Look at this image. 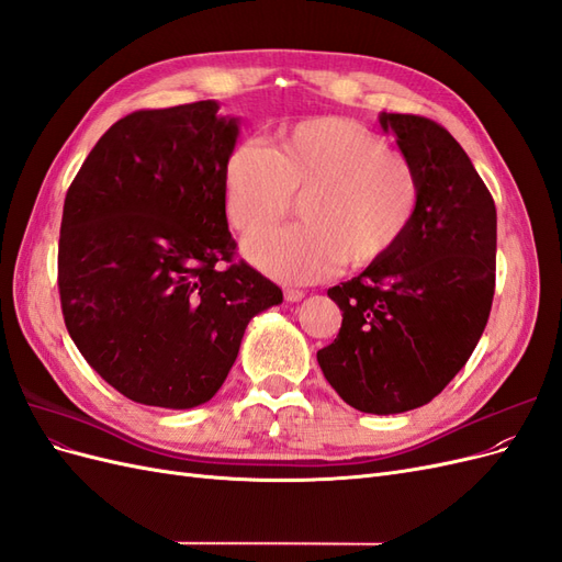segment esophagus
Returning a JSON list of instances; mask_svg holds the SVG:
<instances>
[{"label":"esophagus","mask_w":562,"mask_h":562,"mask_svg":"<svg viewBox=\"0 0 562 562\" xmlns=\"http://www.w3.org/2000/svg\"><path fill=\"white\" fill-rule=\"evenodd\" d=\"M283 295H285V300H288V302H300V300L304 297V293H302V291H297V288H285Z\"/></svg>","instance_id":"1"}]
</instances>
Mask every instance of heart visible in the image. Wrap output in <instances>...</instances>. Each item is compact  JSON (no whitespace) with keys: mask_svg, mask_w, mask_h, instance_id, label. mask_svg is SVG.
I'll use <instances>...</instances> for the list:
<instances>
[{"mask_svg":"<svg viewBox=\"0 0 562 562\" xmlns=\"http://www.w3.org/2000/svg\"><path fill=\"white\" fill-rule=\"evenodd\" d=\"M229 223L241 234L276 224L302 193L305 223L252 236L246 258L285 283H314L339 262L366 267L411 232L422 199L415 164L384 135L345 116L281 128L274 147L239 140L223 166Z\"/></svg>","mask_w":562,"mask_h":562,"instance_id":"obj_1","label":"heart"}]
</instances>
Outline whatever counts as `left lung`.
<instances>
[{
	"mask_svg": "<svg viewBox=\"0 0 562 562\" xmlns=\"http://www.w3.org/2000/svg\"><path fill=\"white\" fill-rule=\"evenodd\" d=\"M419 173V211L386 258L328 291L342 310L323 375L361 413L429 403L464 368L495 295L497 211L452 135L417 114H380Z\"/></svg>",
	"mask_w": 562,
	"mask_h": 562,
	"instance_id": "1",
	"label": "left lung"
}]
</instances>
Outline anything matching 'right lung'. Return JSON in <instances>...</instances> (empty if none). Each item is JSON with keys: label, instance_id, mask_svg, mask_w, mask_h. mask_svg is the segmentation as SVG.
I'll return each instance as SVG.
<instances>
[{"label": "right lung", "instance_id": "1", "mask_svg": "<svg viewBox=\"0 0 562 562\" xmlns=\"http://www.w3.org/2000/svg\"><path fill=\"white\" fill-rule=\"evenodd\" d=\"M215 100L112 124L65 194L58 291L67 333L126 398L184 411L223 386L248 321L281 288L236 260L223 166L236 119Z\"/></svg>", "mask_w": 562, "mask_h": 562}]
</instances>
